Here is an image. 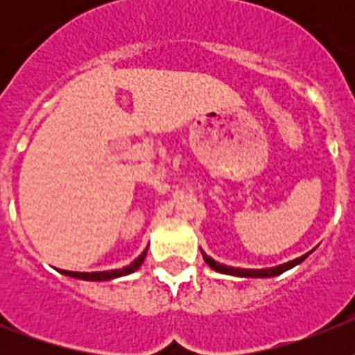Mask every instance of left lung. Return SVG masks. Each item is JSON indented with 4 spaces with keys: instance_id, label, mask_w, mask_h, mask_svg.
Wrapping results in <instances>:
<instances>
[{
    "instance_id": "1",
    "label": "left lung",
    "mask_w": 355,
    "mask_h": 355,
    "mask_svg": "<svg viewBox=\"0 0 355 355\" xmlns=\"http://www.w3.org/2000/svg\"><path fill=\"white\" fill-rule=\"evenodd\" d=\"M202 252V250H200ZM309 254V252H308ZM308 254H304L300 258L293 259V261H287L284 265H278V267H270V269H234V267H228V265H223V263H217L216 259H211L210 256H206L202 252V258L208 265H210L211 269H216L217 272H225V275H234V276H243V278H265V276H276V275H282L284 270L291 269L295 265H298L300 261L308 258Z\"/></svg>"
}]
</instances>
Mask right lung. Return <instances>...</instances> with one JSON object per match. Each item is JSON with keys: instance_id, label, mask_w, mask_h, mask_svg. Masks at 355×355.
Returning a JSON list of instances; mask_svg holds the SVG:
<instances>
[{"instance_id": "right-lung-1", "label": "right lung", "mask_w": 355, "mask_h": 355, "mask_svg": "<svg viewBox=\"0 0 355 355\" xmlns=\"http://www.w3.org/2000/svg\"><path fill=\"white\" fill-rule=\"evenodd\" d=\"M145 256H147V250L139 254L138 258L134 259L132 263L127 265V267H123V269H114V270H99V272H75V270H60L62 275H68V276H73V278H83V280H96V282H101V280H112V278H119V276H125V275H130L134 270L138 269L139 265L144 263Z\"/></svg>"}]
</instances>
